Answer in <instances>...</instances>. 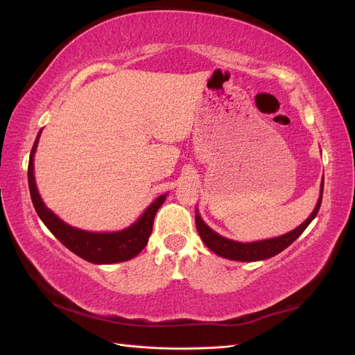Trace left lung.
<instances>
[{
    "mask_svg": "<svg viewBox=\"0 0 355 355\" xmlns=\"http://www.w3.org/2000/svg\"><path fill=\"white\" fill-rule=\"evenodd\" d=\"M323 188H324V178L321 180L320 185V198L317 201V206L314 211L309 214V218L293 231H290L284 235H280V237L270 239V240H262V241H253V243H240V241H234L230 239H225L218 232H214L211 228H209L198 211L196 213V225H197V231L200 234V237L202 243L206 244L209 249L216 253L218 256L227 257V259L231 261H241V262H254V261H263L268 259V257H272L283 252L284 249L292 244L300 234H302L308 225L314 220L317 216V213L321 206V198H323Z\"/></svg>",
    "mask_w": 355,
    "mask_h": 355,
    "instance_id": "left-lung-1",
    "label": "left lung"
}]
</instances>
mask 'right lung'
I'll return each mask as SVG.
<instances>
[{"label": "right lung", "instance_id": "right-lung-1", "mask_svg": "<svg viewBox=\"0 0 355 355\" xmlns=\"http://www.w3.org/2000/svg\"><path fill=\"white\" fill-rule=\"evenodd\" d=\"M41 132L38 133L35 144L32 146L28 164V184L32 204H34L35 211L38 213L40 219L44 222L50 232L77 256L83 257L92 263H116L133 259L144 250L148 244L149 235L153 232V223L157 210L164 202L167 194L159 196L151 206H148L142 216L139 218L132 227L116 232H89L78 228H73L71 225L59 219L55 213L46 207L44 201L41 200L35 178H34V155L38 146V139Z\"/></svg>", "mask_w": 355, "mask_h": 355}]
</instances>
